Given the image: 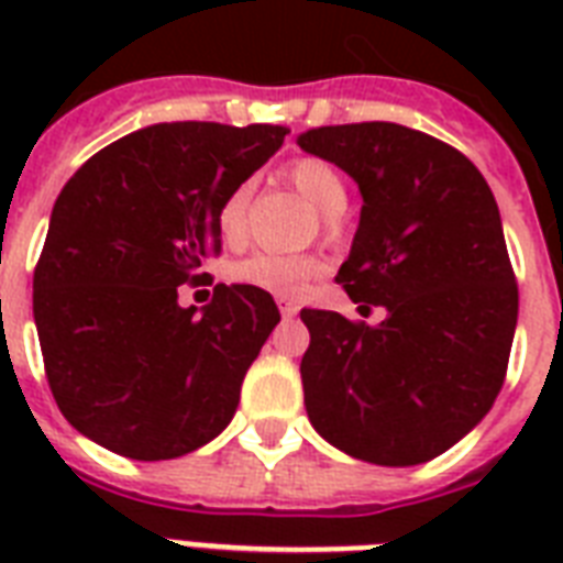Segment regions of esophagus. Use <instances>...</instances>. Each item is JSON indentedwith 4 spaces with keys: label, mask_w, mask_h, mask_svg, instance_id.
Wrapping results in <instances>:
<instances>
[{
    "label": "esophagus",
    "mask_w": 563,
    "mask_h": 563,
    "mask_svg": "<svg viewBox=\"0 0 563 563\" xmlns=\"http://www.w3.org/2000/svg\"><path fill=\"white\" fill-rule=\"evenodd\" d=\"M280 316L283 318H295V316H298V307H295V303H289V300H280Z\"/></svg>",
    "instance_id": "esophagus-1"
}]
</instances>
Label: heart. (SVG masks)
<instances>
[{
  "mask_svg": "<svg viewBox=\"0 0 563 563\" xmlns=\"http://www.w3.org/2000/svg\"><path fill=\"white\" fill-rule=\"evenodd\" d=\"M286 178L312 207L335 219L347 207V187L333 163L321 157H300L286 169ZM247 201H251V184H242L221 201L216 212V228L224 242H239L245 236ZM321 272V260L309 254H254L230 268V277L260 291L277 295V298H295L309 277Z\"/></svg>",
  "mask_w": 563,
  "mask_h": 563,
  "instance_id": "1",
  "label": "heart"
}]
</instances>
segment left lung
Wrapping results in <instances>:
<instances>
[{"label": "left lung", "mask_w": 563, "mask_h": 563, "mask_svg": "<svg viewBox=\"0 0 563 563\" xmlns=\"http://www.w3.org/2000/svg\"><path fill=\"white\" fill-rule=\"evenodd\" d=\"M303 152L362 192L335 280L376 327L303 309L300 360L312 427L385 467L435 459L490 411L517 327V283L494 192L462 152L394 122L312 128Z\"/></svg>", "instance_id": "obj_1"}]
</instances>
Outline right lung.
Segmentation results:
<instances>
[{
  "label": "right lung",
  "mask_w": 563,
  "mask_h": 563,
  "mask_svg": "<svg viewBox=\"0 0 563 563\" xmlns=\"http://www.w3.org/2000/svg\"><path fill=\"white\" fill-rule=\"evenodd\" d=\"M289 128L161 122L92 154L60 189L34 268V324L57 409L136 462L187 455L228 427L280 321L268 291L178 286L221 251L216 212Z\"/></svg>",
  "instance_id": "add662e5"
}]
</instances>
